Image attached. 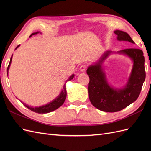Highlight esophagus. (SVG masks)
<instances>
[{
  "label": "esophagus",
  "instance_id": "obj_1",
  "mask_svg": "<svg viewBox=\"0 0 151 151\" xmlns=\"http://www.w3.org/2000/svg\"><path fill=\"white\" fill-rule=\"evenodd\" d=\"M86 68H87V66L86 65H81L79 69L81 72H85Z\"/></svg>",
  "mask_w": 151,
  "mask_h": 151
}]
</instances>
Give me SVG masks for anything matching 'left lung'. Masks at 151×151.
Returning <instances> with one entry per match:
<instances>
[{"instance_id": "obj_1", "label": "left lung", "mask_w": 151, "mask_h": 151, "mask_svg": "<svg viewBox=\"0 0 151 151\" xmlns=\"http://www.w3.org/2000/svg\"><path fill=\"white\" fill-rule=\"evenodd\" d=\"M118 41H125L134 44L130 35L124 31L116 30ZM112 52L107 51L87 69L89 77V97L94 107L106 112H116L127 107L138 98L145 79L144 57L143 52L137 48H127L118 52L129 57L133 61L130 76L126 86L122 89L113 88L106 80L102 63Z\"/></svg>"}]
</instances>
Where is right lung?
Instances as JSON below:
<instances>
[{"label": "right lung", "instance_id": "1", "mask_svg": "<svg viewBox=\"0 0 151 151\" xmlns=\"http://www.w3.org/2000/svg\"><path fill=\"white\" fill-rule=\"evenodd\" d=\"M40 32H36V33H32L29 37H31L32 36L34 35H36L39 33ZM20 46V45H18V46H17V47L15 48V50H16L18 47H19ZM12 55H12V56L11 57V60H10V62H9V65L7 67V76H8V72H9V67H10V65H11V61H12ZM74 74H72L69 78H68L67 81H70L72 80L73 78H74ZM65 84L64 85H63V89L61 91L60 94H59L58 96H57L55 99L54 100H53L52 101H51L50 103L45 104V105H43V106H39V107H31V106H28V104H25L24 103H23L22 101H21V100H19V101L23 104L24 106L28 108V109H31V110L32 111H34L35 113H50L51 111H53L54 110H55V109H57V108H58L60 106H61L63 104V103H64L65 100L66 99V96H67V91H66V86H65Z\"/></svg>", "mask_w": 151, "mask_h": 151}]
</instances>
